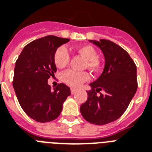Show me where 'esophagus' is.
Wrapping results in <instances>:
<instances>
[{
  "label": "esophagus",
  "instance_id": "1",
  "mask_svg": "<svg viewBox=\"0 0 152 152\" xmlns=\"http://www.w3.org/2000/svg\"><path fill=\"white\" fill-rule=\"evenodd\" d=\"M76 91H77V89L71 88V93H72V94H74L76 93Z\"/></svg>",
  "mask_w": 152,
  "mask_h": 152
}]
</instances>
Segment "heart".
Here are the masks:
<instances>
[{
    "label": "heart",
    "instance_id": "obj_1",
    "mask_svg": "<svg viewBox=\"0 0 152 152\" xmlns=\"http://www.w3.org/2000/svg\"><path fill=\"white\" fill-rule=\"evenodd\" d=\"M76 51L87 59V65L90 69L97 71L101 66V62L97 58V52L92 45L83 44L76 48ZM70 55L66 48L59 47L55 50L54 61L58 68H64L69 63ZM90 78L86 72H76L72 69L65 70L61 73V80L68 85L72 87H79Z\"/></svg>",
    "mask_w": 152,
    "mask_h": 152
}]
</instances>
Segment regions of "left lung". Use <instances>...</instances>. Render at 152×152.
Wrapping results in <instances>:
<instances>
[{
  "label": "left lung",
  "mask_w": 152,
  "mask_h": 152,
  "mask_svg": "<svg viewBox=\"0 0 152 152\" xmlns=\"http://www.w3.org/2000/svg\"><path fill=\"white\" fill-rule=\"evenodd\" d=\"M102 50L105 59L100 77L91 83L87 102L80 112L87 122L105 125L118 119L125 112L137 89V66L123 48L112 41L102 39L89 40ZM104 90V94L97 93Z\"/></svg>",
  "instance_id": "8db88e82"
}]
</instances>
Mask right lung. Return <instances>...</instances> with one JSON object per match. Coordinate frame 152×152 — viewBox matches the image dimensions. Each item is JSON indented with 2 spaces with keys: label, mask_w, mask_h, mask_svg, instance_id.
I'll return each instance as SVG.
<instances>
[{
  "label": "right lung",
  "mask_w": 152,
  "mask_h": 152,
  "mask_svg": "<svg viewBox=\"0 0 152 152\" xmlns=\"http://www.w3.org/2000/svg\"><path fill=\"white\" fill-rule=\"evenodd\" d=\"M69 39L47 36L25 46L15 62L13 87L26 114L40 123L57 119L62 104L71 94L70 88L59 83L50 90L48 80L57 71L54 55Z\"/></svg>",
  "instance_id": "right-lung-1"
}]
</instances>
